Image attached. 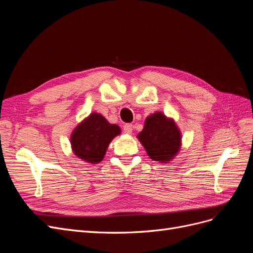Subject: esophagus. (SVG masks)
Listing matches in <instances>:
<instances>
[{
	"instance_id": "obj_1",
	"label": "esophagus",
	"mask_w": 253,
	"mask_h": 253,
	"mask_svg": "<svg viewBox=\"0 0 253 253\" xmlns=\"http://www.w3.org/2000/svg\"><path fill=\"white\" fill-rule=\"evenodd\" d=\"M124 132H125L126 134L131 135L132 132H133V125H131V124L125 125V126H124Z\"/></svg>"
}]
</instances>
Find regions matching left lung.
Listing matches in <instances>:
<instances>
[{"mask_svg": "<svg viewBox=\"0 0 253 253\" xmlns=\"http://www.w3.org/2000/svg\"><path fill=\"white\" fill-rule=\"evenodd\" d=\"M137 138L154 162L170 163L181 148V132L173 118L162 112L151 114L144 120L142 131Z\"/></svg>", "mask_w": 253, "mask_h": 253, "instance_id": "obj_1", "label": "left lung"}]
</instances>
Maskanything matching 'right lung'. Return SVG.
Returning a JSON list of instances; mask_svg holds the SVG:
<instances>
[{"mask_svg":"<svg viewBox=\"0 0 253 253\" xmlns=\"http://www.w3.org/2000/svg\"><path fill=\"white\" fill-rule=\"evenodd\" d=\"M120 133L119 126L110 124L101 114L90 113L72 132V151L84 163L99 164L103 160L111 141Z\"/></svg>","mask_w":253,"mask_h":253,"instance_id":"add662e5","label":"right lung"}]
</instances>
